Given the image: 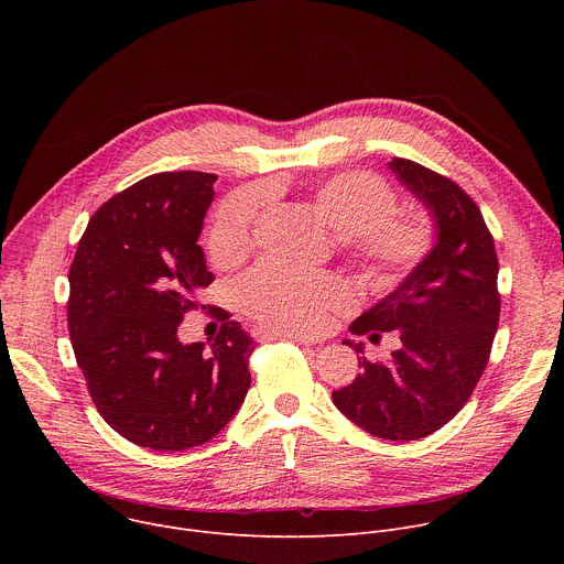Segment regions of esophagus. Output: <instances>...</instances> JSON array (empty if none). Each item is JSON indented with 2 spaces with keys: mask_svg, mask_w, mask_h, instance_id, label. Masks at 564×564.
Listing matches in <instances>:
<instances>
[{
  "mask_svg": "<svg viewBox=\"0 0 564 564\" xmlns=\"http://www.w3.org/2000/svg\"><path fill=\"white\" fill-rule=\"evenodd\" d=\"M252 335H254V339H259V341H270V339H292V341H296V344H303V346H312V341H310V339H305V337H299V335H285V333H276V330H270V328H254V330H252Z\"/></svg>",
  "mask_w": 564,
  "mask_h": 564,
  "instance_id": "esophagus-1",
  "label": "esophagus"
}]
</instances>
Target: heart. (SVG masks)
Segmentation results:
<instances>
[{"instance_id":"heart-1","label":"heart","mask_w":564,"mask_h":564,"mask_svg":"<svg viewBox=\"0 0 564 564\" xmlns=\"http://www.w3.org/2000/svg\"><path fill=\"white\" fill-rule=\"evenodd\" d=\"M314 212L341 236L344 250L377 281H397L424 263L435 231L424 214H394L397 196L379 176L346 172L321 181L310 194ZM259 198L250 192L227 196L214 212L207 250L229 265L252 243ZM238 305L272 330L288 335L321 333L330 314L346 307V288L328 274L261 263L236 285Z\"/></svg>"}]
</instances>
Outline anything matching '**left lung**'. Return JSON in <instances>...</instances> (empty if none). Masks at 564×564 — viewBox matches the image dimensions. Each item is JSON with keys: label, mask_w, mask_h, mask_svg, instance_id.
I'll list each match as a JSON object with an SVG mask.
<instances>
[{"label": "left lung", "mask_w": 564, "mask_h": 564, "mask_svg": "<svg viewBox=\"0 0 564 564\" xmlns=\"http://www.w3.org/2000/svg\"><path fill=\"white\" fill-rule=\"evenodd\" d=\"M435 220L431 254L404 283L350 324L352 335H399L386 364L359 359L361 372L333 392L335 406L366 433L413 442L440 431L485 372L500 321L498 254L475 200L451 178L406 158L388 163ZM357 352L361 344L344 341Z\"/></svg>", "instance_id": "obj_1"}]
</instances>
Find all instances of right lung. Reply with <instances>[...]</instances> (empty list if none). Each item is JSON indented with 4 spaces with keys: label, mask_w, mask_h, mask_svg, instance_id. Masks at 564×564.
Wrapping results in <instances>:
<instances>
[{
    "label": "right lung",
    "mask_w": 564,
    "mask_h": 564,
    "mask_svg": "<svg viewBox=\"0 0 564 564\" xmlns=\"http://www.w3.org/2000/svg\"><path fill=\"white\" fill-rule=\"evenodd\" d=\"M214 174L165 172L109 198L68 270V335L105 422L153 451L209 442L243 404L254 339L225 321L209 348L178 326L214 281L198 236Z\"/></svg>",
    "instance_id": "add662e5"
}]
</instances>
